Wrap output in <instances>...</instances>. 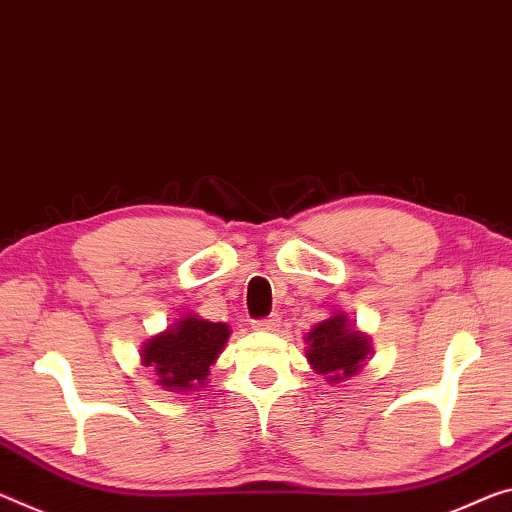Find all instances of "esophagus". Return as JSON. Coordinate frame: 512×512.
<instances>
[{
    "instance_id": "1",
    "label": "esophagus",
    "mask_w": 512,
    "mask_h": 512,
    "mask_svg": "<svg viewBox=\"0 0 512 512\" xmlns=\"http://www.w3.org/2000/svg\"><path fill=\"white\" fill-rule=\"evenodd\" d=\"M280 316L278 314H273V316H269V319H262V321H255L253 323V328L255 330H262V332H273V330H278L280 328Z\"/></svg>"
}]
</instances>
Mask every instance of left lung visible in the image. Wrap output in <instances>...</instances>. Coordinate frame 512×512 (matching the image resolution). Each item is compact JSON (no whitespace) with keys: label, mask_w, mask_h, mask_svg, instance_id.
Returning a JSON list of instances; mask_svg holds the SVG:
<instances>
[{"label":"left lung","mask_w":512,"mask_h":512,"mask_svg":"<svg viewBox=\"0 0 512 512\" xmlns=\"http://www.w3.org/2000/svg\"><path fill=\"white\" fill-rule=\"evenodd\" d=\"M305 342V358L310 367L332 385L358 376L373 351L367 332L358 330L344 312L337 310L330 319L316 323L305 335Z\"/></svg>","instance_id":"left-lung-1"}]
</instances>
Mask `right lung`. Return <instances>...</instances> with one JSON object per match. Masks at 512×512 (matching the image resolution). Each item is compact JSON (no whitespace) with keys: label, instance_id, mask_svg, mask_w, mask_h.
<instances>
[{"label":"right lung","instance_id":"obj_1","mask_svg":"<svg viewBox=\"0 0 512 512\" xmlns=\"http://www.w3.org/2000/svg\"><path fill=\"white\" fill-rule=\"evenodd\" d=\"M232 330L198 314H184L141 346V364L152 367L157 385L166 392H198L207 387L212 367L223 353Z\"/></svg>","mask_w":512,"mask_h":512}]
</instances>
